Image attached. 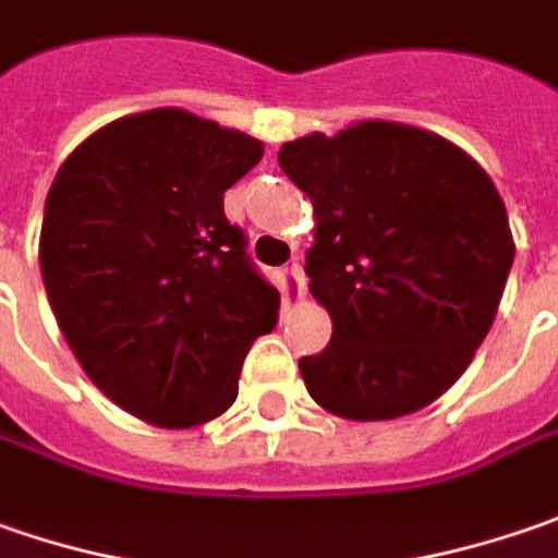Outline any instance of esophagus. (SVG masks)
<instances>
[{"mask_svg": "<svg viewBox=\"0 0 558 558\" xmlns=\"http://www.w3.org/2000/svg\"><path fill=\"white\" fill-rule=\"evenodd\" d=\"M290 278L296 280V290H300V296H305V271L300 262H293V265H290Z\"/></svg>", "mask_w": 558, "mask_h": 558, "instance_id": "34e87169", "label": "esophagus"}]
</instances>
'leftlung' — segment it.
<instances>
[{"label":"left lung","instance_id":"obj_1","mask_svg":"<svg viewBox=\"0 0 558 558\" xmlns=\"http://www.w3.org/2000/svg\"><path fill=\"white\" fill-rule=\"evenodd\" d=\"M315 208L308 290L330 343L305 355L308 397L350 422H390L444 397L497 318L515 240L490 174L447 136L355 121L283 143Z\"/></svg>","mask_w":558,"mask_h":558}]
</instances>
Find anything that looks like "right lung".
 <instances>
[{
  "instance_id": "right-lung-1",
  "label": "right lung",
  "mask_w": 558,
  "mask_h": 558,
  "mask_svg": "<svg viewBox=\"0 0 558 558\" xmlns=\"http://www.w3.org/2000/svg\"><path fill=\"white\" fill-rule=\"evenodd\" d=\"M262 140L186 109L114 118L61 161L39 271L61 333L114 405L156 427H196L236 400L240 365L278 325L225 218Z\"/></svg>"
}]
</instances>
